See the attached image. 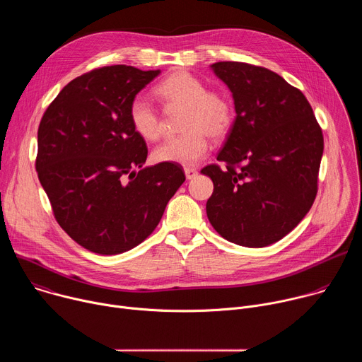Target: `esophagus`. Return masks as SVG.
<instances>
[{
    "label": "esophagus",
    "mask_w": 362,
    "mask_h": 362,
    "mask_svg": "<svg viewBox=\"0 0 362 362\" xmlns=\"http://www.w3.org/2000/svg\"><path fill=\"white\" fill-rule=\"evenodd\" d=\"M185 175L187 179H194L197 176V170L193 169V168H186L185 169Z\"/></svg>",
    "instance_id": "obj_1"
}]
</instances>
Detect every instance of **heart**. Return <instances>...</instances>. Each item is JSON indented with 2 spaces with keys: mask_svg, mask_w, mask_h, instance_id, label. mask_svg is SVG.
Masks as SVG:
<instances>
[{
  "mask_svg": "<svg viewBox=\"0 0 362 362\" xmlns=\"http://www.w3.org/2000/svg\"><path fill=\"white\" fill-rule=\"evenodd\" d=\"M166 110L183 109L180 136L172 137L153 151L159 163L193 166L209 151L208 136L214 140L226 137L235 122L230 100L187 71H175L154 88ZM134 132L144 140L154 141L163 133V117L158 107L143 95H136L129 107Z\"/></svg>",
  "mask_w": 362,
  "mask_h": 362,
  "instance_id": "obj_1",
  "label": "heart"
}]
</instances>
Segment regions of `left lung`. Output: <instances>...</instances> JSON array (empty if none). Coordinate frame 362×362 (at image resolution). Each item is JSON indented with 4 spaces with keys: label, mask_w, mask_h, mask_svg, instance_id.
<instances>
[{
    "label": "left lung",
    "mask_w": 362,
    "mask_h": 362,
    "mask_svg": "<svg viewBox=\"0 0 362 362\" xmlns=\"http://www.w3.org/2000/svg\"><path fill=\"white\" fill-rule=\"evenodd\" d=\"M233 94L236 119L218 154L206 214L226 240L264 247L286 236L318 192L324 136L303 93L279 74L239 62L212 64Z\"/></svg>",
    "instance_id": "left-lung-1"
}]
</instances>
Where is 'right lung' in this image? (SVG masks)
Returning a JSON list of instances; mask_svg holds the SVG:
<instances>
[{
    "label": "right lung",
    "instance_id": "add662e5",
    "mask_svg": "<svg viewBox=\"0 0 362 362\" xmlns=\"http://www.w3.org/2000/svg\"><path fill=\"white\" fill-rule=\"evenodd\" d=\"M159 73L94 69L71 80L40 122V183L57 223L90 252L119 255L141 243L186 179L180 165L143 168L147 146L129 119L132 100Z\"/></svg>",
    "mask_w": 362,
    "mask_h": 362
}]
</instances>
